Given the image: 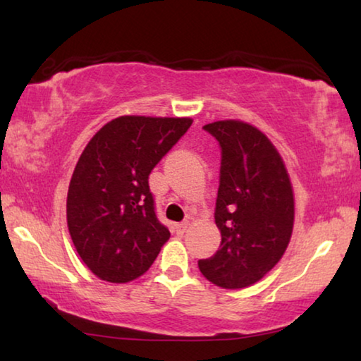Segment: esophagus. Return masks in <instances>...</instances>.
Masks as SVG:
<instances>
[{
	"mask_svg": "<svg viewBox=\"0 0 361 361\" xmlns=\"http://www.w3.org/2000/svg\"><path fill=\"white\" fill-rule=\"evenodd\" d=\"M188 226H189V223H188V221L176 223V224H175V231L178 232V234H183V232H185V231L188 229Z\"/></svg>",
	"mask_w": 361,
	"mask_h": 361,
	"instance_id": "obj_1",
	"label": "esophagus"
}]
</instances>
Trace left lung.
<instances>
[{"mask_svg":"<svg viewBox=\"0 0 361 361\" xmlns=\"http://www.w3.org/2000/svg\"><path fill=\"white\" fill-rule=\"evenodd\" d=\"M221 148L215 223L218 252L199 259L204 277L223 288L258 282L288 247L295 199L282 157L256 127L240 121L204 126Z\"/></svg>","mask_w":361,"mask_h":361,"instance_id":"obj_1","label":"left lung"}]
</instances>
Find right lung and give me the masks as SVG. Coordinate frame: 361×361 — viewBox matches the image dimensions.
I'll list each match as a JSON object with an SVG mask.
<instances>
[{"label":"right lung","instance_id":"obj_1","mask_svg":"<svg viewBox=\"0 0 361 361\" xmlns=\"http://www.w3.org/2000/svg\"><path fill=\"white\" fill-rule=\"evenodd\" d=\"M191 124L189 118L121 116L84 148L70 181L66 221L97 277L126 283L143 276L169 240L148 178Z\"/></svg>","mask_w":361,"mask_h":361}]
</instances>
